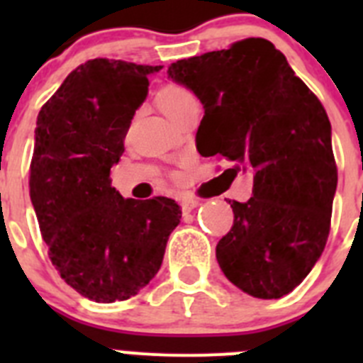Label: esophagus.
Instances as JSON below:
<instances>
[{
	"instance_id": "34e87169",
	"label": "esophagus",
	"mask_w": 363,
	"mask_h": 363,
	"mask_svg": "<svg viewBox=\"0 0 363 363\" xmlns=\"http://www.w3.org/2000/svg\"><path fill=\"white\" fill-rule=\"evenodd\" d=\"M182 211H184V214L191 213L192 209H196L198 205H200V201L194 200V198H187V200H182Z\"/></svg>"
}]
</instances>
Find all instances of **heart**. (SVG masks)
<instances>
[{
    "mask_svg": "<svg viewBox=\"0 0 363 363\" xmlns=\"http://www.w3.org/2000/svg\"><path fill=\"white\" fill-rule=\"evenodd\" d=\"M191 101H194L192 92L189 91L187 86L178 85V83H169V85L162 86L158 94H156V104L169 118H174L176 112L187 104H191Z\"/></svg>",
    "mask_w": 363,
    "mask_h": 363,
    "instance_id": "heart-1",
    "label": "heart"
}]
</instances>
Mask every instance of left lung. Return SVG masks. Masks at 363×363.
<instances>
[{"mask_svg": "<svg viewBox=\"0 0 363 363\" xmlns=\"http://www.w3.org/2000/svg\"><path fill=\"white\" fill-rule=\"evenodd\" d=\"M167 72L203 104L198 150L255 174L251 200L229 201L233 227L216 245L221 271L255 298L289 294L331 230L338 169L322 101L264 38L178 60Z\"/></svg>", "mask_w": 363, "mask_h": 363, "instance_id": "left-lung-1", "label": "left lung"}]
</instances>
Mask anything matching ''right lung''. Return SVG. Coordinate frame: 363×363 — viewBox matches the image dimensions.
Wrapping results in <instances>:
<instances>
[{
	"label": "right lung",
	"instance_id": "right-lung-1",
	"mask_svg": "<svg viewBox=\"0 0 363 363\" xmlns=\"http://www.w3.org/2000/svg\"><path fill=\"white\" fill-rule=\"evenodd\" d=\"M160 69L89 60L38 114L28 189L41 236L67 285L99 303L129 300L156 277L182 218L172 198L125 200L111 185L147 76Z\"/></svg>",
	"mask_w": 363,
	"mask_h": 363
}]
</instances>
